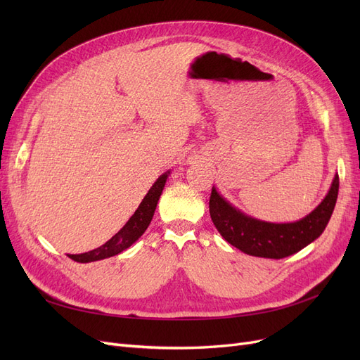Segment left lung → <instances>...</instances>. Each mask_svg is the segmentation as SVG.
I'll return each mask as SVG.
<instances>
[{
    "label": "left lung",
    "mask_w": 360,
    "mask_h": 360,
    "mask_svg": "<svg viewBox=\"0 0 360 360\" xmlns=\"http://www.w3.org/2000/svg\"><path fill=\"white\" fill-rule=\"evenodd\" d=\"M340 177L335 176L323 201L296 222H269L243 213L212 188L210 217L225 240L242 252L261 258H285L319 238L333 213Z\"/></svg>",
    "instance_id": "1"
}]
</instances>
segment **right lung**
Wrapping results in <instances>:
<instances>
[{
  "label": "right lung",
  "instance_id": "obj_1",
  "mask_svg": "<svg viewBox=\"0 0 360 360\" xmlns=\"http://www.w3.org/2000/svg\"><path fill=\"white\" fill-rule=\"evenodd\" d=\"M169 174L171 171L163 172L162 176L153 183V186L148 189L147 195L144 197V200L141 201L136 212L112 238H110V240H108L105 245H102L101 248L90 250V252L78 254V255L69 254V258H72L73 261H78V263H91V261H99V259L118 255L120 252H123L124 249L132 246L138 238L146 233L151 219H153L158 201L160 198L163 188H165V183H167V179L169 177Z\"/></svg>",
  "mask_w": 360,
  "mask_h": 360
}]
</instances>
